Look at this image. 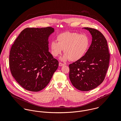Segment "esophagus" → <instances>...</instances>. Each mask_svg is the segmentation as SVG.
Instances as JSON below:
<instances>
[{
	"instance_id": "esophagus-1",
	"label": "esophagus",
	"mask_w": 121,
	"mask_h": 121,
	"mask_svg": "<svg viewBox=\"0 0 121 121\" xmlns=\"http://www.w3.org/2000/svg\"><path fill=\"white\" fill-rule=\"evenodd\" d=\"M64 65V64H63V63H61V62H59V66H60V67L63 66Z\"/></svg>"
}]
</instances>
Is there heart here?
Instances as JSON below:
<instances>
[{"mask_svg": "<svg viewBox=\"0 0 121 121\" xmlns=\"http://www.w3.org/2000/svg\"><path fill=\"white\" fill-rule=\"evenodd\" d=\"M57 40L50 44L51 52L54 57L60 54L63 49L65 53L60 60L66 61H77L86 53L90 44L88 37L85 35L67 32L58 35Z\"/></svg>", "mask_w": 121, "mask_h": 121, "instance_id": "b5f03b06", "label": "heart"}]
</instances>
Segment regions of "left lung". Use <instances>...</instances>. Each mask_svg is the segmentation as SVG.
Masks as SVG:
<instances>
[{
    "label": "left lung",
    "mask_w": 121,
    "mask_h": 121,
    "mask_svg": "<svg viewBox=\"0 0 121 121\" xmlns=\"http://www.w3.org/2000/svg\"><path fill=\"white\" fill-rule=\"evenodd\" d=\"M92 35V43L85 54L69 65V79L77 89L87 91L104 81L108 68L110 54L104 35L96 29L84 27Z\"/></svg>",
    "instance_id": "1"
}]
</instances>
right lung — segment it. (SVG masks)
Returning <instances> with one entry per match:
<instances>
[{"label":"right lung","mask_w":121,"mask_h":121,"mask_svg":"<svg viewBox=\"0 0 121 121\" xmlns=\"http://www.w3.org/2000/svg\"><path fill=\"white\" fill-rule=\"evenodd\" d=\"M51 27L26 28L18 36L9 55L13 76L25 89L38 92L49 83L58 69V61L49 52Z\"/></svg>","instance_id":"obj_1"}]
</instances>
